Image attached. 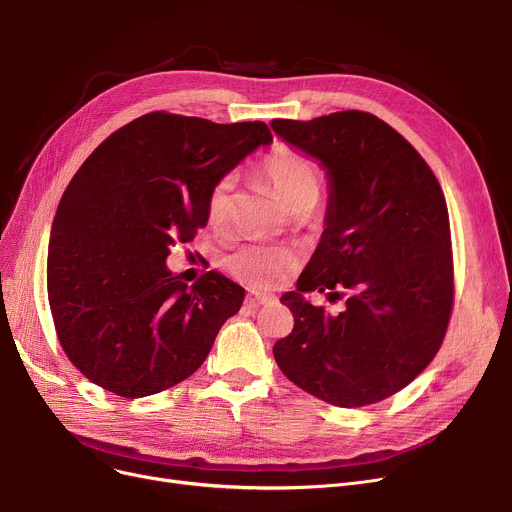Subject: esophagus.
<instances>
[{"mask_svg": "<svg viewBox=\"0 0 512 512\" xmlns=\"http://www.w3.org/2000/svg\"><path fill=\"white\" fill-rule=\"evenodd\" d=\"M274 301H276L274 294H265V292H251L249 294L251 305H272Z\"/></svg>", "mask_w": 512, "mask_h": 512, "instance_id": "esophagus-1", "label": "esophagus"}]
</instances>
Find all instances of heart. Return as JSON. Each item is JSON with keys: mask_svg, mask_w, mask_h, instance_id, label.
I'll use <instances>...</instances> for the list:
<instances>
[{"mask_svg": "<svg viewBox=\"0 0 512 512\" xmlns=\"http://www.w3.org/2000/svg\"><path fill=\"white\" fill-rule=\"evenodd\" d=\"M263 172L274 184L282 201L297 209L305 203H317L321 193V174L315 161L297 151H278L265 159ZM234 207V176H224L213 184L207 197V220L215 228L230 222ZM299 263L292 249L276 245H247L228 257L230 274L253 288H265L286 278Z\"/></svg>", "mask_w": 512, "mask_h": 512, "instance_id": "b5f03b06", "label": "heart"}]
</instances>
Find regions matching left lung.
I'll list each match as a JSON object with an SVG mask.
<instances>
[{"label": "left lung", "mask_w": 512, "mask_h": 512, "mask_svg": "<svg viewBox=\"0 0 512 512\" xmlns=\"http://www.w3.org/2000/svg\"><path fill=\"white\" fill-rule=\"evenodd\" d=\"M276 134L328 168L326 230L297 290L280 299L292 332L274 344L286 378L336 407H365L432 363L448 330L454 267L442 186L417 149L378 116L346 110ZM344 298L338 316L304 301Z\"/></svg>", "instance_id": "1"}]
</instances>
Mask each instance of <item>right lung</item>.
Instances as JSON below:
<instances>
[{
	"mask_svg": "<svg viewBox=\"0 0 512 512\" xmlns=\"http://www.w3.org/2000/svg\"><path fill=\"white\" fill-rule=\"evenodd\" d=\"M270 143L265 122L151 112L78 168L51 226L47 297L64 353L87 380L143 398L203 365L245 288L218 272L188 286L166 259L207 224L213 184Z\"/></svg>",
	"mask_w": 512,
	"mask_h": 512,
	"instance_id": "add662e5",
	"label": "right lung"
}]
</instances>
